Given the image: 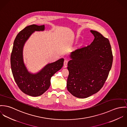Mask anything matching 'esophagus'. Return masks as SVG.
I'll return each instance as SVG.
<instances>
[{
	"instance_id": "obj_1",
	"label": "esophagus",
	"mask_w": 127,
	"mask_h": 127,
	"mask_svg": "<svg viewBox=\"0 0 127 127\" xmlns=\"http://www.w3.org/2000/svg\"><path fill=\"white\" fill-rule=\"evenodd\" d=\"M68 61L67 60V59H65L64 61V67H66V66L67 65V64H68Z\"/></svg>"
}]
</instances>
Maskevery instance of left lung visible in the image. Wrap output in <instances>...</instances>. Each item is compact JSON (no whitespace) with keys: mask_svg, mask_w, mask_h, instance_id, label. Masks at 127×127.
Listing matches in <instances>:
<instances>
[{"mask_svg":"<svg viewBox=\"0 0 127 127\" xmlns=\"http://www.w3.org/2000/svg\"><path fill=\"white\" fill-rule=\"evenodd\" d=\"M90 32L95 37L94 41L71 52L68 63L67 88L77 98H87L97 93L104 84L113 63L109 39L97 31Z\"/></svg>","mask_w":127,"mask_h":127,"instance_id":"1","label":"left lung"}]
</instances>
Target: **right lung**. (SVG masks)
Returning <instances> with one entry per match:
<instances>
[{"mask_svg":"<svg viewBox=\"0 0 127 127\" xmlns=\"http://www.w3.org/2000/svg\"><path fill=\"white\" fill-rule=\"evenodd\" d=\"M44 30V25L33 24L21 31L15 38L11 56V69L16 83L22 92L34 97L42 95L49 88L51 77L62 68L64 60L61 58L49 63L36 73L29 71L23 59L24 45L33 32Z\"/></svg>","mask_w":127,"mask_h":127,"instance_id":"obj_1","label":"right lung"}]
</instances>
